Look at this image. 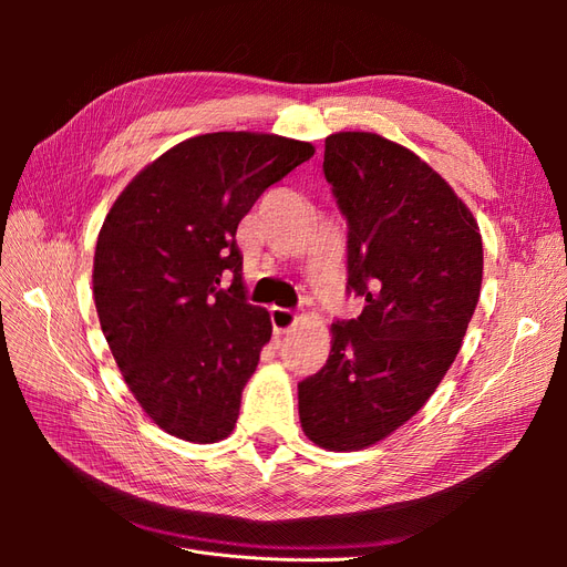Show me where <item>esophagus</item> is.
Listing matches in <instances>:
<instances>
[{"label": "esophagus", "mask_w": 567, "mask_h": 567, "mask_svg": "<svg viewBox=\"0 0 567 567\" xmlns=\"http://www.w3.org/2000/svg\"><path fill=\"white\" fill-rule=\"evenodd\" d=\"M269 317H271L274 333H286L288 329H293L296 321H298V315L286 310V307H271Z\"/></svg>", "instance_id": "obj_1"}]
</instances>
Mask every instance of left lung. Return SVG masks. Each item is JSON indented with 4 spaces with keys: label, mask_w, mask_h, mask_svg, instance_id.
<instances>
[{
    "label": "left lung",
    "mask_w": 567,
    "mask_h": 567,
    "mask_svg": "<svg viewBox=\"0 0 567 567\" xmlns=\"http://www.w3.org/2000/svg\"><path fill=\"white\" fill-rule=\"evenodd\" d=\"M323 175L348 219V293L364 307L331 326L298 409L315 444L352 452L404 425L452 367L480 298L483 238L452 186L385 136H326Z\"/></svg>",
    "instance_id": "left-lung-1"
}]
</instances>
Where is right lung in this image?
I'll list each match as a JSON object with an SVG mask.
<instances>
[{"mask_svg":"<svg viewBox=\"0 0 567 567\" xmlns=\"http://www.w3.org/2000/svg\"><path fill=\"white\" fill-rule=\"evenodd\" d=\"M312 156L277 134H200L146 165L106 215L92 274L101 331L165 433L208 444L234 431L271 338L269 312L244 293L238 221Z\"/></svg>","mask_w":567,"mask_h":567,"instance_id":"1","label":"right lung"}]
</instances>
